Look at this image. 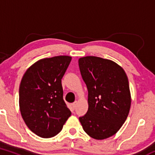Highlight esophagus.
Listing matches in <instances>:
<instances>
[{
  "label": "esophagus",
  "mask_w": 155,
  "mask_h": 155,
  "mask_svg": "<svg viewBox=\"0 0 155 155\" xmlns=\"http://www.w3.org/2000/svg\"><path fill=\"white\" fill-rule=\"evenodd\" d=\"M76 106H77V102H74V104H72V107H73V108H74V109H76Z\"/></svg>",
  "instance_id": "1"
}]
</instances>
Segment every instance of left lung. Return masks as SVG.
<instances>
[{
    "label": "left lung",
    "instance_id": "obj_1",
    "mask_svg": "<svg viewBox=\"0 0 155 155\" xmlns=\"http://www.w3.org/2000/svg\"><path fill=\"white\" fill-rule=\"evenodd\" d=\"M81 77L88 90V111L79 117L84 130L103 140L114 135L125 122L131 97L129 81L122 67L94 56L79 58Z\"/></svg>",
    "mask_w": 155,
    "mask_h": 155
}]
</instances>
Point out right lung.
Instances as JSON below:
<instances>
[{
  "label": "right lung",
  "instance_id": "obj_1",
  "mask_svg": "<svg viewBox=\"0 0 155 155\" xmlns=\"http://www.w3.org/2000/svg\"><path fill=\"white\" fill-rule=\"evenodd\" d=\"M71 57L56 56L32 65L23 76L19 90L22 119L41 138L56 136L71 115L63 100L61 79Z\"/></svg>",
  "mask_w": 155,
  "mask_h": 155
}]
</instances>
